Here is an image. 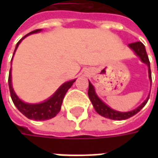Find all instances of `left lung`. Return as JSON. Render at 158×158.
Masks as SVG:
<instances>
[{
	"label": "left lung",
	"mask_w": 158,
	"mask_h": 158,
	"mask_svg": "<svg viewBox=\"0 0 158 158\" xmlns=\"http://www.w3.org/2000/svg\"><path fill=\"white\" fill-rule=\"evenodd\" d=\"M131 49L135 52L138 57L140 58V60H142V62L145 63L148 66V71H149V78L151 82V71H150V63H149V57L148 54L146 52L145 46L142 42H135V43H131L128 45ZM88 95L89 98V100L91 101L93 107L96 110V112L98 114H100L101 116L105 117V118H110V119H114V120H122V119H127L129 118L130 117H133L134 115H135L137 112H139L143 109L144 106L147 104V102L149 100V95L148 98H146V100H144L143 104H141L137 108L132 110L130 112H118L116 110H113L111 107L105 104L103 101L101 100L98 98V96L97 95L95 91L94 86L89 82V90Z\"/></svg>",
	"instance_id": "obj_1"
}]
</instances>
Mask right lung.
Masks as SVG:
<instances>
[{
  "label": "right lung",
  "mask_w": 158,
  "mask_h": 158,
  "mask_svg": "<svg viewBox=\"0 0 158 158\" xmlns=\"http://www.w3.org/2000/svg\"><path fill=\"white\" fill-rule=\"evenodd\" d=\"M41 31H42L41 29L35 30L33 31L28 33L27 35H25L23 38H22L21 40L17 42V44L15 46L14 54H15V51H16L17 47L19 46V44L21 43L22 40H23L24 38H26L27 36L31 35V34L40 32ZM14 54H13V57H14ZM13 57H12V59H13ZM75 82H76V79L64 82L63 84L53 93V95H52L46 100L43 101L41 103H39V104H29V103H25V102L22 101L17 97V95L15 94V90H14V89L12 87L11 68H10V70H9V87L12 101H13L14 105L16 106V108L25 117H27L30 119H34V120H46V119H50V118L55 117L59 113V112L60 111L61 104H62V101H63L64 97H65V95L67 93V91L69 90V89L73 85V83Z\"/></svg>",
  "instance_id": "add662e5"
}]
</instances>
